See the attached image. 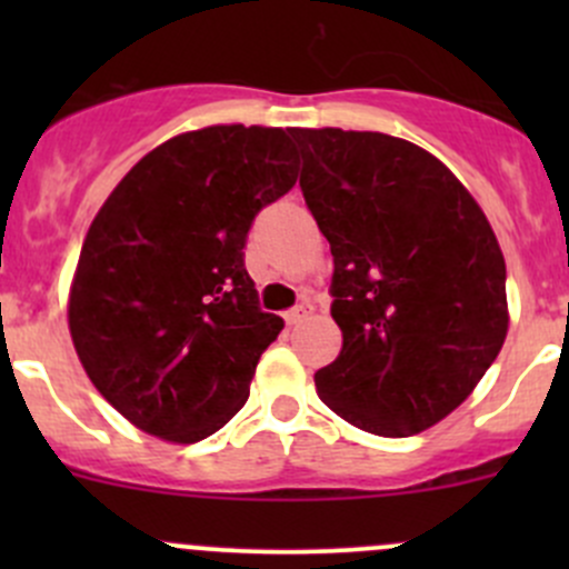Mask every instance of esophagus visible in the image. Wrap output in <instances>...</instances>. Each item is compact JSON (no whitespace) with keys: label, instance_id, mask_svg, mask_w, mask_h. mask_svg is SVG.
<instances>
[{"label":"esophagus","instance_id":"1","mask_svg":"<svg viewBox=\"0 0 569 569\" xmlns=\"http://www.w3.org/2000/svg\"><path fill=\"white\" fill-rule=\"evenodd\" d=\"M313 313V306L311 302H300V306H295L291 311H286V325H300V321H306L308 317Z\"/></svg>","mask_w":569,"mask_h":569}]
</instances>
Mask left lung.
Listing matches in <instances>:
<instances>
[{
	"label": "left lung",
	"instance_id": "1",
	"mask_svg": "<svg viewBox=\"0 0 569 569\" xmlns=\"http://www.w3.org/2000/svg\"><path fill=\"white\" fill-rule=\"evenodd\" d=\"M291 137L343 336L313 377L319 399L363 432H423L473 393L507 338L496 233L460 178L401 137L332 126Z\"/></svg>",
	"mask_w": 569,
	"mask_h": 569
}]
</instances>
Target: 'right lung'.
Returning <instances> with one entry per match:
<instances>
[{
	"instance_id": "obj_1",
	"label": "right lung",
	"mask_w": 569,
	"mask_h": 569,
	"mask_svg": "<svg viewBox=\"0 0 569 569\" xmlns=\"http://www.w3.org/2000/svg\"><path fill=\"white\" fill-rule=\"evenodd\" d=\"M295 181L289 131L206 126L146 153L90 222L68 330L96 391L137 429L198 443L244 407L283 330L258 308L244 239Z\"/></svg>"
}]
</instances>
